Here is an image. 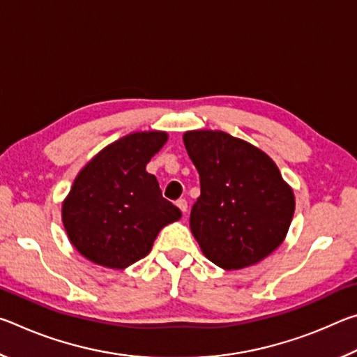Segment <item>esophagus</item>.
Masks as SVG:
<instances>
[{
    "instance_id": "esophagus-1",
    "label": "esophagus",
    "mask_w": 357,
    "mask_h": 357,
    "mask_svg": "<svg viewBox=\"0 0 357 357\" xmlns=\"http://www.w3.org/2000/svg\"><path fill=\"white\" fill-rule=\"evenodd\" d=\"M176 206H178L181 211H183L184 214L187 213V202L184 200V198H181V200H178V202H176Z\"/></svg>"
}]
</instances>
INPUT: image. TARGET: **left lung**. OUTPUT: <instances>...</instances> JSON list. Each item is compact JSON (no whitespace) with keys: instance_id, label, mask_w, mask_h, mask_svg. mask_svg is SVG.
Masks as SVG:
<instances>
[{"instance_id":"1","label":"left lung","mask_w":357,"mask_h":357,"mask_svg":"<svg viewBox=\"0 0 357 357\" xmlns=\"http://www.w3.org/2000/svg\"><path fill=\"white\" fill-rule=\"evenodd\" d=\"M202 195L190 229L203 255L222 269H243L273 253L294 214L291 187L261 149L222 130L185 132Z\"/></svg>"}]
</instances>
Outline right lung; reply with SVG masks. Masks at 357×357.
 <instances>
[{
	"label": "right lung",
	"instance_id": "obj_1",
	"mask_svg": "<svg viewBox=\"0 0 357 357\" xmlns=\"http://www.w3.org/2000/svg\"><path fill=\"white\" fill-rule=\"evenodd\" d=\"M168 140L160 130L134 132L94 155L77 174L63 203V223L84 258L124 269L148 255L179 208L162 197L146 164Z\"/></svg>",
	"mask_w": 357,
	"mask_h": 357
}]
</instances>
